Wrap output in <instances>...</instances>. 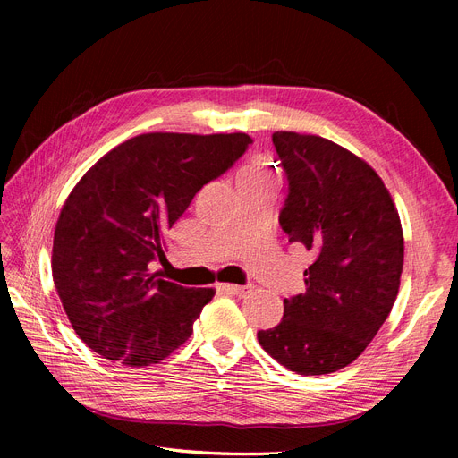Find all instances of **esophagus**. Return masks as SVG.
<instances>
[{
  "instance_id": "34e87169",
  "label": "esophagus",
  "mask_w": 458,
  "mask_h": 458,
  "mask_svg": "<svg viewBox=\"0 0 458 458\" xmlns=\"http://www.w3.org/2000/svg\"><path fill=\"white\" fill-rule=\"evenodd\" d=\"M217 288L221 290V293H225V294L244 296L248 290H250V284H219Z\"/></svg>"
}]
</instances>
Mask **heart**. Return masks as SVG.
Returning a JSON list of instances; mask_svg holds the SVG:
<instances>
[{
    "instance_id": "1",
    "label": "heart",
    "mask_w": 458,
    "mask_h": 458,
    "mask_svg": "<svg viewBox=\"0 0 458 458\" xmlns=\"http://www.w3.org/2000/svg\"><path fill=\"white\" fill-rule=\"evenodd\" d=\"M239 182H275V172L266 162H252L241 170Z\"/></svg>"
}]
</instances>
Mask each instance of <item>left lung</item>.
Masks as SVG:
<instances>
[{"mask_svg": "<svg viewBox=\"0 0 458 458\" xmlns=\"http://www.w3.org/2000/svg\"><path fill=\"white\" fill-rule=\"evenodd\" d=\"M286 177L279 224L313 254L306 293L258 332L276 363L303 377L344 369L390 315L403 269V231L390 192L367 162L317 135L273 133Z\"/></svg>", "mask_w": 458, "mask_h": 458, "instance_id": "1", "label": "left lung"}]
</instances>
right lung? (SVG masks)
<instances>
[{
  "label": "right lung",
  "mask_w": 458,
  "mask_h": 458,
  "mask_svg": "<svg viewBox=\"0 0 458 458\" xmlns=\"http://www.w3.org/2000/svg\"><path fill=\"white\" fill-rule=\"evenodd\" d=\"M252 143L246 133H143L97 162L68 195L53 239V281L88 348L126 367L160 363L191 335L212 288L150 273L164 233Z\"/></svg>",
  "instance_id": "add662e5"
}]
</instances>
